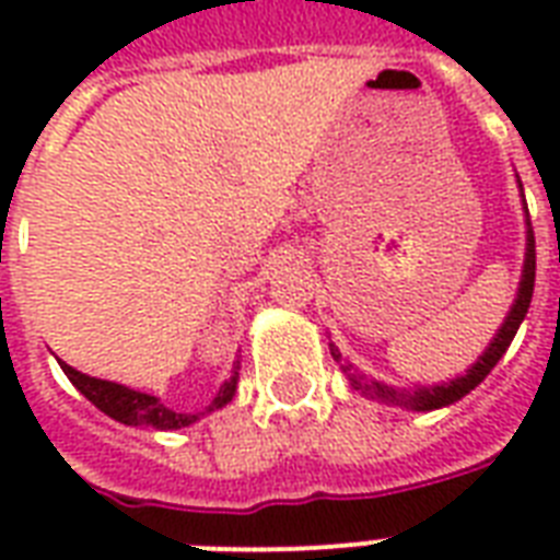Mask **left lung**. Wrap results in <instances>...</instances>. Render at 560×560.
<instances>
[{
    "label": "left lung",
    "mask_w": 560,
    "mask_h": 560,
    "mask_svg": "<svg viewBox=\"0 0 560 560\" xmlns=\"http://www.w3.org/2000/svg\"><path fill=\"white\" fill-rule=\"evenodd\" d=\"M532 290H535V232H532L529 211H526V261H523V276L521 288H517V299H514L512 311L500 325V331L494 334V340L488 342V349L482 351V358L462 374V377H453L451 383H435V386H418V389H395V386H386L381 381H366L363 374L351 372L349 363H342V354L331 346V358L337 363H342V372L349 374V381L354 389H360L369 398H377L383 404H392V407L416 409V412H430V409L451 407L459 398H465L470 389H477L479 383L486 381L488 372L500 363V358L505 354V349L512 346L514 334L521 328L523 316L529 311Z\"/></svg>",
    "instance_id": "1"
}]
</instances>
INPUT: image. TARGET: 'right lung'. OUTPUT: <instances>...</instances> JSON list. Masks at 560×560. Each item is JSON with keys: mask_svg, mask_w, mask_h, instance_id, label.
Wrapping results in <instances>:
<instances>
[{"mask_svg": "<svg viewBox=\"0 0 560 560\" xmlns=\"http://www.w3.org/2000/svg\"><path fill=\"white\" fill-rule=\"evenodd\" d=\"M60 369L66 372V377L81 389L83 398H90L101 412H107L109 418H116L121 424L130 427H153V430H179V427H188L194 421H200L206 412H214V409L226 407L229 400L235 398L237 389V369H241V360H235L229 381H223L220 392L214 395L209 407L200 409V412H177V409H168L156 395H148V392H136L130 386H121V383L101 381V377H90V374L78 372L63 360H57Z\"/></svg>", "mask_w": 560, "mask_h": 560, "instance_id": "1", "label": "right lung"}]
</instances>
